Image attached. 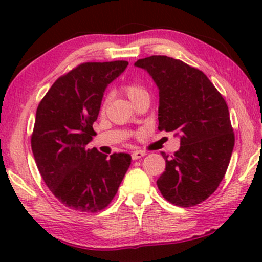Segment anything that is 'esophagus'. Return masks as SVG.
Wrapping results in <instances>:
<instances>
[{
  "mask_svg": "<svg viewBox=\"0 0 262 262\" xmlns=\"http://www.w3.org/2000/svg\"><path fill=\"white\" fill-rule=\"evenodd\" d=\"M146 152L145 151H141V150H137V151L132 152V159L133 160H138V159H141L143 156H145Z\"/></svg>",
  "mask_w": 262,
  "mask_h": 262,
  "instance_id": "1",
  "label": "esophagus"
}]
</instances>
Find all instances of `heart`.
<instances>
[{"label":"heart","mask_w":262,"mask_h":262,"mask_svg":"<svg viewBox=\"0 0 262 262\" xmlns=\"http://www.w3.org/2000/svg\"><path fill=\"white\" fill-rule=\"evenodd\" d=\"M124 92L130 101L137 100V98L141 97V96H148L146 90L144 87L137 85V83H129V85L124 86Z\"/></svg>","instance_id":"heart-1"}]
</instances>
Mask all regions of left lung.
I'll list each match as a JSON object with an SVG mask.
<instances>
[{"label": "left lung", "mask_w": 262, "mask_h": 262, "mask_svg": "<svg viewBox=\"0 0 262 262\" xmlns=\"http://www.w3.org/2000/svg\"><path fill=\"white\" fill-rule=\"evenodd\" d=\"M159 89V130L180 138L173 156L162 152L166 169L156 181L171 203L203 202L225 175L234 148L229 110L208 77L181 60L154 55L139 59Z\"/></svg>", "instance_id": "8db88e82"}]
</instances>
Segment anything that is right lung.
<instances>
[{
	"mask_svg": "<svg viewBox=\"0 0 262 262\" xmlns=\"http://www.w3.org/2000/svg\"><path fill=\"white\" fill-rule=\"evenodd\" d=\"M128 62H85L61 76L37 108L32 151L45 185L62 204L79 212L106 208L116 196L132 156L87 149L96 132L107 86Z\"/></svg>",
	"mask_w": 262,
	"mask_h": 262,
	"instance_id": "obj_1",
	"label": "right lung"
}]
</instances>
